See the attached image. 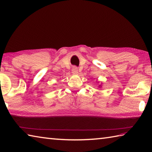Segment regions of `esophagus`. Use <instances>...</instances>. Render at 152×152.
Listing matches in <instances>:
<instances>
[{"label": "esophagus", "mask_w": 152, "mask_h": 152, "mask_svg": "<svg viewBox=\"0 0 152 152\" xmlns=\"http://www.w3.org/2000/svg\"><path fill=\"white\" fill-rule=\"evenodd\" d=\"M72 73L73 74H78V70L76 67H74L72 69Z\"/></svg>", "instance_id": "34e87169"}]
</instances>
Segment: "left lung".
Instances as JSON below:
<instances>
[{"mask_svg": "<svg viewBox=\"0 0 152 152\" xmlns=\"http://www.w3.org/2000/svg\"><path fill=\"white\" fill-rule=\"evenodd\" d=\"M99 86H100H100H101V85H99Z\"/></svg>", "mask_w": 152, "mask_h": 152, "instance_id": "1", "label": "left lung"}]
</instances>
